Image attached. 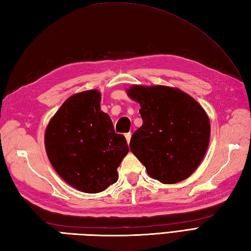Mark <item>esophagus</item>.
Returning <instances> with one entry per match:
<instances>
[{"label": "esophagus", "mask_w": 251, "mask_h": 251, "mask_svg": "<svg viewBox=\"0 0 251 251\" xmlns=\"http://www.w3.org/2000/svg\"><path fill=\"white\" fill-rule=\"evenodd\" d=\"M125 138L127 140V143L130 142V138H131V132H127V134H125Z\"/></svg>", "instance_id": "1"}]
</instances>
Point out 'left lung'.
<instances>
[{
  "instance_id": "left-lung-1",
  "label": "left lung",
  "mask_w": 251,
  "mask_h": 251,
  "mask_svg": "<svg viewBox=\"0 0 251 251\" xmlns=\"http://www.w3.org/2000/svg\"><path fill=\"white\" fill-rule=\"evenodd\" d=\"M127 94L140 103L143 121L129 147L148 174L165 184L190 177L209 143L210 123L204 109L178 88L134 85Z\"/></svg>"
}]
</instances>
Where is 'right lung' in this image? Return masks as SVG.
Masks as SVG:
<instances>
[{
  "instance_id": "add662e5",
  "label": "right lung",
  "mask_w": 251,
  "mask_h": 251,
  "mask_svg": "<svg viewBox=\"0 0 251 251\" xmlns=\"http://www.w3.org/2000/svg\"><path fill=\"white\" fill-rule=\"evenodd\" d=\"M98 90L67 99L45 131L50 161L60 177L85 193H99L117 180V167L128 153L125 137L114 131L100 110Z\"/></svg>"
}]
</instances>
